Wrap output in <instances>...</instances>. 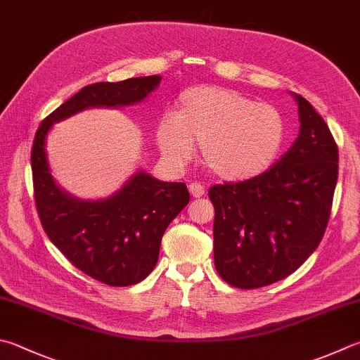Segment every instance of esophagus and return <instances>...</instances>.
<instances>
[{
	"label": "esophagus",
	"mask_w": 360,
	"mask_h": 360,
	"mask_svg": "<svg viewBox=\"0 0 360 360\" xmlns=\"http://www.w3.org/2000/svg\"><path fill=\"white\" fill-rule=\"evenodd\" d=\"M188 189H189V193H191L193 198H202V195L205 194V188H203L200 183H195V181L189 183Z\"/></svg>",
	"instance_id": "1"
}]
</instances>
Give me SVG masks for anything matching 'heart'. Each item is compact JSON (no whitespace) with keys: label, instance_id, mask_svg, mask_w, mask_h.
Masks as SVG:
<instances>
[{"label":"heart","instance_id":"heart-1","mask_svg":"<svg viewBox=\"0 0 360 360\" xmlns=\"http://www.w3.org/2000/svg\"><path fill=\"white\" fill-rule=\"evenodd\" d=\"M285 128L281 112L233 89L202 86L181 97V110L161 116L157 141L165 157L181 166L202 144V161L219 179L257 177L281 152Z\"/></svg>","mask_w":360,"mask_h":360}]
</instances>
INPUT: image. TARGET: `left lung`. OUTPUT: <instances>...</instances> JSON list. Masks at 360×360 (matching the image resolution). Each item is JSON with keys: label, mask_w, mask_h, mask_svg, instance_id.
Here are the masks:
<instances>
[{"label": "left lung", "mask_w": 360, "mask_h": 360, "mask_svg": "<svg viewBox=\"0 0 360 360\" xmlns=\"http://www.w3.org/2000/svg\"><path fill=\"white\" fill-rule=\"evenodd\" d=\"M297 105L300 133L269 171L210 188L214 266L230 285L260 288L285 279L320 244L330 214L338 150L309 101Z\"/></svg>", "instance_id": "left-lung-1"}]
</instances>
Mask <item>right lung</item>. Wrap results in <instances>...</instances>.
<instances>
[{"label": "right lung", "instance_id": "1", "mask_svg": "<svg viewBox=\"0 0 360 360\" xmlns=\"http://www.w3.org/2000/svg\"><path fill=\"white\" fill-rule=\"evenodd\" d=\"M160 83V75H152L86 86L44 119L34 138V191L46 235L72 264L111 287L134 285L152 273L162 235L188 205V188L138 169L108 198L79 199L54 180L46 138L54 124L84 110H120L142 103Z\"/></svg>", "mask_w": 360, "mask_h": 360}]
</instances>
